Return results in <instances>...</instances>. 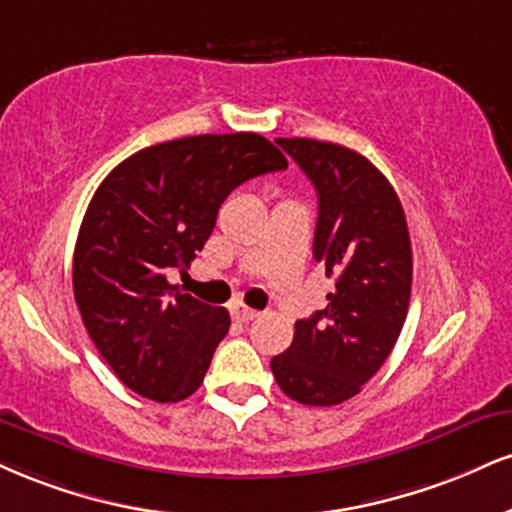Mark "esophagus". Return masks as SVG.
I'll use <instances>...</instances> for the list:
<instances>
[{"label":"esophagus","mask_w":512,"mask_h":512,"mask_svg":"<svg viewBox=\"0 0 512 512\" xmlns=\"http://www.w3.org/2000/svg\"><path fill=\"white\" fill-rule=\"evenodd\" d=\"M231 315H233V319H238V322H250V319H255L257 315H260V312L252 310V307L243 305V303H233L231 305Z\"/></svg>","instance_id":"obj_1"}]
</instances>
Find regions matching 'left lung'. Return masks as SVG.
Returning <instances> with one entry per match:
<instances>
[{
  "instance_id": "8db88e82",
  "label": "left lung",
  "mask_w": 512,
  "mask_h": 512,
  "mask_svg": "<svg viewBox=\"0 0 512 512\" xmlns=\"http://www.w3.org/2000/svg\"><path fill=\"white\" fill-rule=\"evenodd\" d=\"M319 197L315 260L336 291L324 310L295 322L293 343L272 357L276 384L303 405L357 396L396 346L412 286L408 221L386 176L343 145L276 138Z\"/></svg>"
}]
</instances>
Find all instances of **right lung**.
I'll list each match as a JSON object with an SVG mask.
<instances>
[{
    "label": "right lung",
    "instance_id": "1",
    "mask_svg": "<svg viewBox=\"0 0 512 512\" xmlns=\"http://www.w3.org/2000/svg\"><path fill=\"white\" fill-rule=\"evenodd\" d=\"M286 166L257 133L190 135L135 152L95 190L73 252V295L92 343L138 396L176 403L200 389L231 317L166 274L205 248L233 188Z\"/></svg>",
    "mask_w": 512,
    "mask_h": 512
}]
</instances>
